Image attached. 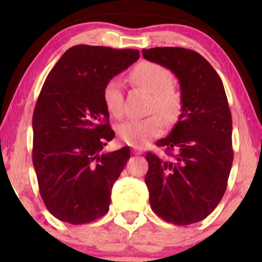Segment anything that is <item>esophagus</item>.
I'll return each mask as SVG.
<instances>
[{
	"mask_svg": "<svg viewBox=\"0 0 262 262\" xmlns=\"http://www.w3.org/2000/svg\"><path fill=\"white\" fill-rule=\"evenodd\" d=\"M132 151H134L135 155H142V154L144 152V151H143V149L142 148H138V146H137V148H134V150H132Z\"/></svg>",
	"mask_w": 262,
	"mask_h": 262,
	"instance_id": "esophagus-1",
	"label": "esophagus"
}]
</instances>
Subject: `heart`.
I'll use <instances>...</instances> for the list:
<instances>
[{"mask_svg": "<svg viewBox=\"0 0 262 262\" xmlns=\"http://www.w3.org/2000/svg\"><path fill=\"white\" fill-rule=\"evenodd\" d=\"M135 84L144 88L154 95L152 111H159L167 123L177 119L181 108V96L171 87L173 74L166 67L154 62H141L130 74ZM103 102L108 112L116 118L124 114L123 82L112 78L107 82L102 93ZM160 114L125 121L118 127V136L125 144L141 148L162 134L164 120Z\"/></svg>", "mask_w": 262, "mask_h": 262, "instance_id": "obj_1", "label": "heart"}]
</instances>
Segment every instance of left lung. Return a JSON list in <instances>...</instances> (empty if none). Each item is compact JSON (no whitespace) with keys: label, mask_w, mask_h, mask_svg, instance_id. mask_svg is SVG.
Masks as SVG:
<instances>
[{"label":"left lung","mask_w":262,"mask_h":262,"mask_svg":"<svg viewBox=\"0 0 262 262\" xmlns=\"http://www.w3.org/2000/svg\"><path fill=\"white\" fill-rule=\"evenodd\" d=\"M142 53L149 62L169 69L181 93L178 123L156 143L171 159L152 152L145 156L150 206L169 223H196L223 198L234 159L231 113L223 83L212 66L192 50L154 48Z\"/></svg>","instance_id":"1"}]
</instances>
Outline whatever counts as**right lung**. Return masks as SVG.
Listing matches in <instances>:
<instances>
[{"instance_id":"right-lung-1","label":"right lung","mask_w":262,"mask_h":262,"mask_svg":"<svg viewBox=\"0 0 262 262\" xmlns=\"http://www.w3.org/2000/svg\"><path fill=\"white\" fill-rule=\"evenodd\" d=\"M138 58L134 49L76 45L46 77L32 121L33 166L44 204L59 221L85 224L108 211L130 148L103 152L114 131L102 93Z\"/></svg>"}]
</instances>
